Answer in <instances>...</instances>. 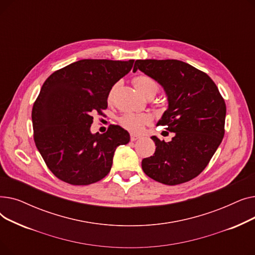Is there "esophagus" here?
I'll list each match as a JSON object with an SVG mask.
<instances>
[{
    "mask_svg": "<svg viewBox=\"0 0 255 255\" xmlns=\"http://www.w3.org/2000/svg\"><path fill=\"white\" fill-rule=\"evenodd\" d=\"M139 138V135H136V134H133V133H131L130 134V140L131 141H135Z\"/></svg>",
    "mask_w": 255,
    "mask_h": 255,
    "instance_id": "1",
    "label": "esophagus"
}]
</instances>
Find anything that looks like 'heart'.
I'll list each match as a JSON object with an SVG mask.
<instances>
[{"label": "heart", "instance_id": "b5f03b06", "mask_svg": "<svg viewBox=\"0 0 255 255\" xmlns=\"http://www.w3.org/2000/svg\"><path fill=\"white\" fill-rule=\"evenodd\" d=\"M132 83L134 85L135 89L141 94L142 96L146 98H153L159 91V86L155 80L145 74H138L132 78ZM118 87V84H115L110 93L107 99L112 101L113 95ZM153 122V117L150 114L142 113V114H133V113H126L122 115L119 119V123L121 126H123L125 129L131 132H139L143 126L149 125Z\"/></svg>", "mask_w": 255, "mask_h": 255}]
</instances>
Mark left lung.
Instances as JSON below:
<instances>
[{
    "instance_id": "left-lung-1",
    "label": "left lung",
    "mask_w": 255,
    "mask_h": 255,
    "mask_svg": "<svg viewBox=\"0 0 255 255\" xmlns=\"http://www.w3.org/2000/svg\"><path fill=\"white\" fill-rule=\"evenodd\" d=\"M137 69L164 88L168 109L158 125L175 133L167 142L151 137L156 151L142 159V170L165 185L188 182L207 167L222 141L225 101L207 73L185 62L137 60L133 71Z\"/></svg>"
}]
</instances>
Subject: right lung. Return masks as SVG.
Returning <instances> with one entry per match:
<instances>
[{"mask_svg": "<svg viewBox=\"0 0 255 255\" xmlns=\"http://www.w3.org/2000/svg\"><path fill=\"white\" fill-rule=\"evenodd\" d=\"M134 60L85 59L50 74L34 102V141L49 170L71 185H90L111 171L116 149L129 133L111 125L92 134L93 115H104L112 87L126 75Z\"/></svg>", "mask_w": 255, "mask_h": 255, "instance_id": "obj_1", "label": "right lung"}]
</instances>
